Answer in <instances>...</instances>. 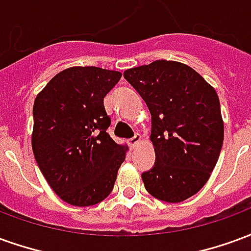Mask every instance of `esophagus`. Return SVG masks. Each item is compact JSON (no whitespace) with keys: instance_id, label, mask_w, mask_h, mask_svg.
<instances>
[{"instance_id":"esophagus-1","label":"esophagus","mask_w":251,"mask_h":251,"mask_svg":"<svg viewBox=\"0 0 251 251\" xmlns=\"http://www.w3.org/2000/svg\"><path fill=\"white\" fill-rule=\"evenodd\" d=\"M140 140H141V137H140V134H134V136L131 137L130 140L127 141V144L130 145V148H134L140 142Z\"/></svg>"}]
</instances>
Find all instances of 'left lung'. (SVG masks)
Here are the masks:
<instances>
[{
  "label": "left lung",
  "instance_id": "1",
  "mask_svg": "<svg viewBox=\"0 0 251 251\" xmlns=\"http://www.w3.org/2000/svg\"><path fill=\"white\" fill-rule=\"evenodd\" d=\"M152 115L154 167L141 175L156 199L179 203L210 179L223 144L218 94L179 62L156 60L124 72Z\"/></svg>",
  "mask_w": 251,
  "mask_h": 251
}]
</instances>
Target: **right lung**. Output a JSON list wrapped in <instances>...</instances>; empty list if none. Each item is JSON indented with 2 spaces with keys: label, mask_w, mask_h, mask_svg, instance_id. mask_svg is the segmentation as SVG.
Here are the masks:
<instances>
[{
  "label": "right lung",
  "mask_w": 251,
  "mask_h": 251,
  "mask_svg": "<svg viewBox=\"0 0 251 251\" xmlns=\"http://www.w3.org/2000/svg\"><path fill=\"white\" fill-rule=\"evenodd\" d=\"M122 74L99 67L59 72L35 99L32 149L41 174L66 203L88 207L113 191L126 148L110 137L103 98Z\"/></svg>",
  "instance_id": "add662e5"
}]
</instances>
